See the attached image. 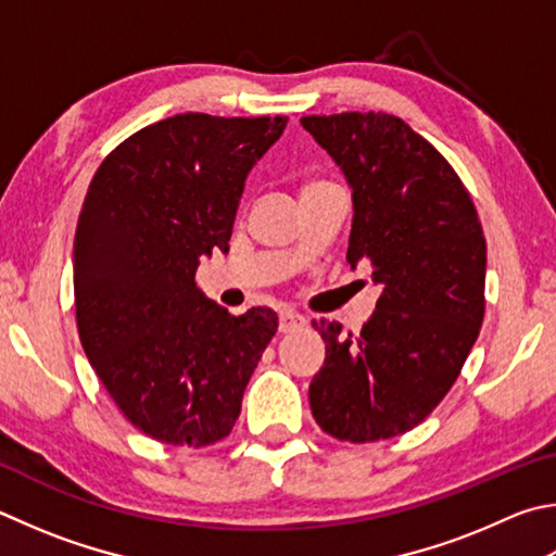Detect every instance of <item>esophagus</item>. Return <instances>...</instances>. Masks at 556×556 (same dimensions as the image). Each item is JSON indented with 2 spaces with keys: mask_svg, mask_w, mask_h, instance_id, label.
Wrapping results in <instances>:
<instances>
[{
  "mask_svg": "<svg viewBox=\"0 0 556 556\" xmlns=\"http://www.w3.org/2000/svg\"><path fill=\"white\" fill-rule=\"evenodd\" d=\"M304 323H306V318L296 311H291V308L279 311V332H294L299 328H304Z\"/></svg>",
  "mask_w": 556,
  "mask_h": 556,
  "instance_id": "1",
  "label": "esophagus"
}]
</instances>
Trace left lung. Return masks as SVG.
Instances as JSON below:
<instances>
[{"label":"left lung","instance_id":"obj_1","mask_svg":"<svg viewBox=\"0 0 556 556\" xmlns=\"http://www.w3.org/2000/svg\"><path fill=\"white\" fill-rule=\"evenodd\" d=\"M301 126L352 189L348 262L381 287L359 332L313 323L326 340L313 418L338 440L396 438L447 396L479 338L486 240L457 173L406 121L348 111Z\"/></svg>","mask_w":556,"mask_h":556}]
</instances>
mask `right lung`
I'll list each match as a JSON object with an SVG mask.
<instances>
[{"label":"right lung","instance_id":"obj_1","mask_svg":"<svg viewBox=\"0 0 556 556\" xmlns=\"http://www.w3.org/2000/svg\"><path fill=\"white\" fill-rule=\"evenodd\" d=\"M287 116L177 114L99 165L79 211L73 279L85 355L148 438L206 447L230 435L277 313L230 316L194 275L228 250L245 179Z\"/></svg>","mask_w":556,"mask_h":556}]
</instances>
